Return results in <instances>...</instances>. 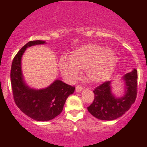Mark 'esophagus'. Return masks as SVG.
<instances>
[{
    "instance_id": "1",
    "label": "esophagus",
    "mask_w": 147,
    "mask_h": 147,
    "mask_svg": "<svg viewBox=\"0 0 147 147\" xmlns=\"http://www.w3.org/2000/svg\"><path fill=\"white\" fill-rule=\"evenodd\" d=\"M82 87H81L80 85H77L76 86V88H75V90H76V92H80L82 91Z\"/></svg>"
}]
</instances>
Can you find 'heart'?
<instances>
[{
    "mask_svg": "<svg viewBox=\"0 0 147 147\" xmlns=\"http://www.w3.org/2000/svg\"><path fill=\"white\" fill-rule=\"evenodd\" d=\"M117 61V55L112 49L91 43L75 49L69 56V60L62 57L58 66L62 75L68 81H75L80 72L84 71L89 82L100 83L111 76Z\"/></svg>",
    "mask_w": 147,
    "mask_h": 147,
    "instance_id": "obj_1",
    "label": "heart"
}]
</instances>
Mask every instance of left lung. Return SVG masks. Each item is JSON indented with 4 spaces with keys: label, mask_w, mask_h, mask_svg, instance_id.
Returning a JSON list of instances; mask_svg holds the SVG:
<instances>
[{
    "label": "left lung",
    "mask_w": 147,
    "mask_h": 147,
    "mask_svg": "<svg viewBox=\"0 0 147 147\" xmlns=\"http://www.w3.org/2000/svg\"><path fill=\"white\" fill-rule=\"evenodd\" d=\"M137 78L136 69L124 75L126 92L121 98L112 95L109 81L103 82L93 90L94 98L87 107V110L94 117L101 120H114L121 117L130 109L137 98Z\"/></svg>",
    "instance_id": "obj_1"
}]
</instances>
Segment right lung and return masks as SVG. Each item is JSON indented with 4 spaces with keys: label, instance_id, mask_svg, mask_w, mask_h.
I'll return each mask as SVG.
<instances>
[{
    "label": "right lung",
    "instance_id": "right-lung-1",
    "mask_svg": "<svg viewBox=\"0 0 147 147\" xmlns=\"http://www.w3.org/2000/svg\"><path fill=\"white\" fill-rule=\"evenodd\" d=\"M45 41L28 42L13 58L10 70V81L13 99L18 107L27 116L36 121H48L60 115L68 96L75 87L60 80L55 81L45 89L32 90L25 84L21 72V57L28 47L44 44Z\"/></svg>",
    "mask_w": 147,
    "mask_h": 147
}]
</instances>
